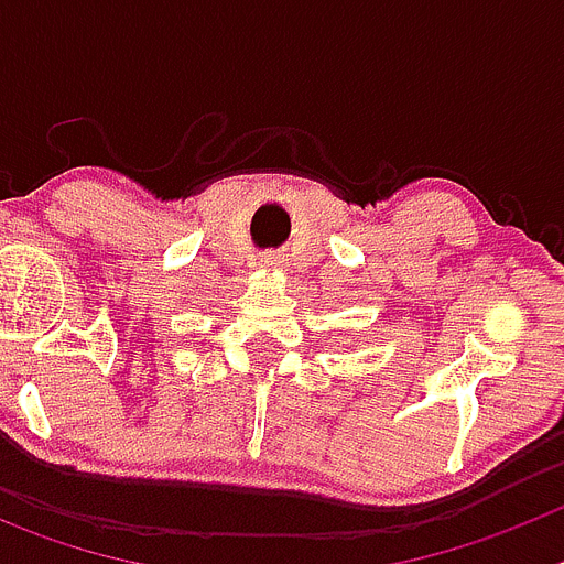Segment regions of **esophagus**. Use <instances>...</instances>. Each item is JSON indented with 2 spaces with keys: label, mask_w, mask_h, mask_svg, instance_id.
I'll return each instance as SVG.
<instances>
[{
  "label": "esophagus",
  "mask_w": 564,
  "mask_h": 564,
  "mask_svg": "<svg viewBox=\"0 0 564 564\" xmlns=\"http://www.w3.org/2000/svg\"><path fill=\"white\" fill-rule=\"evenodd\" d=\"M268 265H276V259H271V262H268Z\"/></svg>",
  "instance_id": "esophagus-1"
}]
</instances>
